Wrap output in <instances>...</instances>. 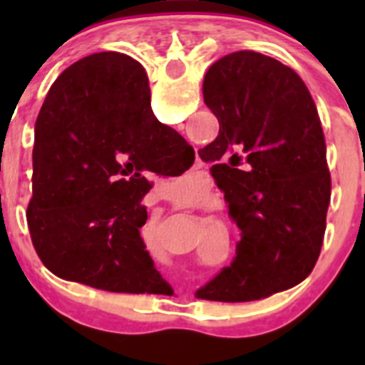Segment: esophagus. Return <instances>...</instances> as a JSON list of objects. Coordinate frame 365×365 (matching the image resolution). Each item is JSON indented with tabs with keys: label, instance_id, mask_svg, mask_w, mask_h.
Wrapping results in <instances>:
<instances>
[{
	"label": "esophagus",
	"instance_id": "esophagus-1",
	"mask_svg": "<svg viewBox=\"0 0 365 365\" xmlns=\"http://www.w3.org/2000/svg\"><path fill=\"white\" fill-rule=\"evenodd\" d=\"M195 168H201V163H199V160H197V163H195Z\"/></svg>",
	"mask_w": 365,
	"mask_h": 365
}]
</instances>
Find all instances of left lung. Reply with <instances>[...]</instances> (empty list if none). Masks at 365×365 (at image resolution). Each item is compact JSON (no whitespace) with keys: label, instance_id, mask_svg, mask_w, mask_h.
Returning <instances> with one entry per match:
<instances>
[{"label":"left lung","instance_id":"obj_1","mask_svg":"<svg viewBox=\"0 0 365 365\" xmlns=\"http://www.w3.org/2000/svg\"><path fill=\"white\" fill-rule=\"evenodd\" d=\"M219 135L199 151L243 232L237 256L197 296L254 302L307 278L331 202L325 138L298 73L252 51L227 54L202 82Z\"/></svg>","mask_w":365,"mask_h":365}]
</instances>
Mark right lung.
<instances>
[{
  "label": "right lung",
  "instance_id": "1",
  "mask_svg": "<svg viewBox=\"0 0 365 365\" xmlns=\"http://www.w3.org/2000/svg\"><path fill=\"white\" fill-rule=\"evenodd\" d=\"M195 151L150 109L146 71L106 51L67 67L40 109L32 150L31 240L58 278L100 291L163 294L140 237L146 172L180 175Z\"/></svg>",
  "mask_w": 365,
  "mask_h": 365
}]
</instances>
